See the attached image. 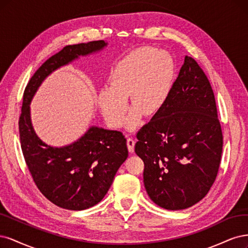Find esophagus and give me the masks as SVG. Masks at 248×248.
Returning <instances> with one entry per match:
<instances>
[{
	"label": "esophagus",
	"instance_id": "obj_1",
	"mask_svg": "<svg viewBox=\"0 0 248 248\" xmlns=\"http://www.w3.org/2000/svg\"><path fill=\"white\" fill-rule=\"evenodd\" d=\"M126 144H127V148H129L130 153H134L135 140H134L132 137H127V139H126Z\"/></svg>",
	"mask_w": 248,
	"mask_h": 248
}]
</instances>
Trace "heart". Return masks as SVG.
<instances>
[{"instance_id":"b5f03b06","label":"heart","mask_w":248,"mask_h":248,"mask_svg":"<svg viewBox=\"0 0 248 248\" xmlns=\"http://www.w3.org/2000/svg\"><path fill=\"white\" fill-rule=\"evenodd\" d=\"M175 75L171 55L154 47H140L130 52L111 71L110 86H103L98 104L109 125L121 126L129 103L134 107L127 118L131 127L138 125L142 114L151 116L163 108L169 97Z\"/></svg>"}]
</instances>
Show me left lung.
<instances>
[{
	"instance_id": "8db88e82",
	"label": "left lung",
	"mask_w": 248,
	"mask_h": 248,
	"mask_svg": "<svg viewBox=\"0 0 248 248\" xmlns=\"http://www.w3.org/2000/svg\"><path fill=\"white\" fill-rule=\"evenodd\" d=\"M137 139L143 182L157 206L186 209L208 194L220 164L222 132L212 87L193 58H185L165 105Z\"/></svg>"
}]
</instances>
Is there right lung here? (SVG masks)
<instances>
[{"label":"right lung","instance_id":"right-lung-1","mask_svg":"<svg viewBox=\"0 0 248 248\" xmlns=\"http://www.w3.org/2000/svg\"><path fill=\"white\" fill-rule=\"evenodd\" d=\"M104 40L68 45L31 76L23 93L19 137L27 166L39 190L61 208L84 210L98 204L112 185L129 151L122 132L93 125L72 144L53 147L40 139L31 124L30 104L53 71L107 46Z\"/></svg>","mask_w":248,"mask_h":248}]
</instances>
